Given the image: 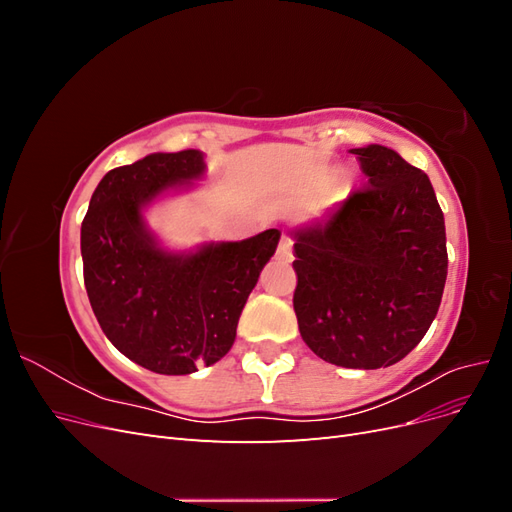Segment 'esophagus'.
Wrapping results in <instances>:
<instances>
[{"instance_id": "34e87169", "label": "esophagus", "mask_w": 512, "mask_h": 512, "mask_svg": "<svg viewBox=\"0 0 512 512\" xmlns=\"http://www.w3.org/2000/svg\"><path fill=\"white\" fill-rule=\"evenodd\" d=\"M275 256H277V260H282V262H290L292 260V239H290V235H286V232L282 235L280 243H277Z\"/></svg>"}]
</instances>
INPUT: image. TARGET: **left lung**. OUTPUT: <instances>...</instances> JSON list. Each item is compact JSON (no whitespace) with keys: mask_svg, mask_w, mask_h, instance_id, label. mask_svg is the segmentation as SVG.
<instances>
[{"mask_svg":"<svg viewBox=\"0 0 512 512\" xmlns=\"http://www.w3.org/2000/svg\"><path fill=\"white\" fill-rule=\"evenodd\" d=\"M367 185L294 230V314L322 361L389 367L421 342L442 301L444 215L421 168L382 145L350 149Z\"/></svg>","mask_w":512,"mask_h":512,"instance_id":"obj_1","label":"left lung"}]
</instances>
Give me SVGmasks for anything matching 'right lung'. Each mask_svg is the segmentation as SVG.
Segmentation results:
<instances>
[{
  "instance_id": "obj_1",
  "label": "right lung",
  "mask_w": 512,
  "mask_h": 512,
  "mask_svg": "<svg viewBox=\"0 0 512 512\" xmlns=\"http://www.w3.org/2000/svg\"><path fill=\"white\" fill-rule=\"evenodd\" d=\"M205 175L196 149L151 153L108 170L81 226L83 277L91 309L130 361L166 376L218 363L235 344L237 322L280 230L243 241L166 252L143 209L170 188Z\"/></svg>"
}]
</instances>
